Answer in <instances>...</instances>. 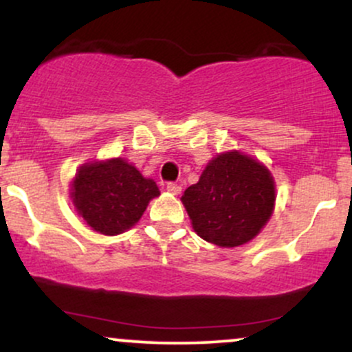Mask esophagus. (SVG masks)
I'll list each match as a JSON object with an SVG mask.
<instances>
[{"mask_svg":"<svg viewBox=\"0 0 352 352\" xmlns=\"http://www.w3.org/2000/svg\"><path fill=\"white\" fill-rule=\"evenodd\" d=\"M167 192L172 193V195H179L182 192V187L177 184H167Z\"/></svg>","mask_w":352,"mask_h":352,"instance_id":"obj_1","label":"esophagus"}]
</instances>
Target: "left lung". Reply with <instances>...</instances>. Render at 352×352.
<instances>
[{
  "label": "left lung",
  "instance_id": "8db88e82",
  "mask_svg": "<svg viewBox=\"0 0 352 352\" xmlns=\"http://www.w3.org/2000/svg\"><path fill=\"white\" fill-rule=\"evenodd\" d=\"M200 238L221 248L252 241L273 215L276 185L265 164L240 151L218 153L182 195Z\"/></svg>",
  "mask_w": 352,
  "mask_h": 352
}]
</instances>
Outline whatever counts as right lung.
<instances>
[{"instance_id": "obj_1", "label": "right lung", "mask_w": 352, "mask_h": 352, "mask_svg": "<svg viewBox=\"0 0 352 352\" xmlns=\"http://www.w3.org/2000/svg\"><path fill=\"white\" fill-rule=\"evenodd\" d=\"M69 195L89 227L114 236L134 227L160 190L135 165L114 157L80 165L71 182Z\"/></svg>"}]
</instances>
